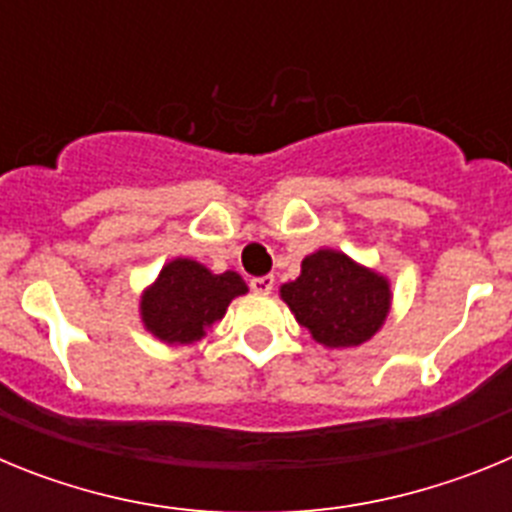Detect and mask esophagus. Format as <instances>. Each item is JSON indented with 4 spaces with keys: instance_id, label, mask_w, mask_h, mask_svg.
<instances>
[{
    "instance_id": "1",
    "label": "esophagus",
    "mask_w": 512,
    "mask_h": 512,
    "mask_svg": "<svg viewBox=\"0 0 512 512\" xmlns=\"http://www.w3.org/2000/svg\"><path fill=\"white\" fill-rule=\"evenodd\" d=\"M251 289L256 295H269L271 289H274V277H253Z\"/></svg>"
}]
</instances>
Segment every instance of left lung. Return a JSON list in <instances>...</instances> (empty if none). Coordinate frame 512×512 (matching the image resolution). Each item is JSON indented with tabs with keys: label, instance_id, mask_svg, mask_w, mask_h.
<instances>
[{
	"label": "left lung",
	"instance_id": "left-lung-1",
	"mask_svg": "<svg viewBox=\"0 0 512 512\" xmlns=\"http://www.w3.org/2000/svg\"><path fill=\"white\" fill-rule=\"evenodd\" d=\"M279 295L297 323L325 348L366 343L392 307L390 279L333 248L305 256L300 277L282 284Z\"/></svg>",
	"mask_w": 512,
	"mask_h": 512
}]
</instances>
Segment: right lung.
<instances>
[{
	"label": "right lung",
	"mask_w": 512,
	"mask_h": 512,
	"mask_svg": "<svg viewBox=\"0 0 512 512\" xmlns=\"http://www.w3.org/2000/svg\"><path fill=\"white\" fill-rule=\"evenodd\" d=\"M248 287L241 274H212L194 259H174L158 271L156 282L140 295V320L148 333L171 346L197 343L212 323Z\"/></svg>",
	"instance_id": "1"
}]
</instances>
